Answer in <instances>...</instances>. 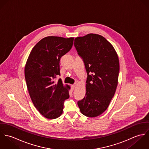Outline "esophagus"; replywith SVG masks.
Returning <instances> with one entry per match:
<instances>
[{
  "mask_svg": "<svg viewBox=\"0 0 149 149\" xmlns=\"http://www.w3.org/2000/svg\"><path fill=\"white\" fill-rule=\"evenodd\" d=\"M75 86H76V85H75V84H74V85H72V86H71V88H72V90H73L74 88H75Z\"/></svg>",
  "mask_w": 149,
  "mask_h": 149,
  "instance_id": "34e87169",
  "label": "esophagus"
}]
</instances>
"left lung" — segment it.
Masks as SVG:
<instances>
[{"label":"left lung","mask_w":149,"mask_h":149,"mask_svg":"<svg viewBox=\"0 0 149 149\" xmlns=\"http://www.w3.org/2000/svg\"><path fill=\"white\" fill-rule=\"evenodd\" d=\"M74 45L83 59L88 74L85 97L77 104L84 115L96 117L106 110L115 95L119 58L111 43L99 34L91 33L77 37Z\"/></svg>","instance_id":"left-lung-1"}]
</instances>
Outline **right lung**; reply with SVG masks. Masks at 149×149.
Segmentation results:
<instances>
[{
  "label": "right lung",
  "mask_w": 149,
  "mask_h": 149,
  "mask_svg": "<svg viewBox=\"0 0 149 149\" xmlns=\"http://www.w3.org/2000/svg\"><path fill=\"white\" fill-rule=\"evenodd\" d=\"M73 40L56 36L43 38L34 46L25 65V79L32 102L49 119L62 115L64 100L69 97L70 86L64 85L61 79L57 83L53 80L60 75V58L70 50Z\"/></svg>",
  "instance_id": "right-lung-1"
}]
</instances>
